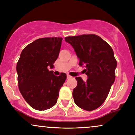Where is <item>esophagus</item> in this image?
Here are the masks:
<instances>
[{"instance_id": "obj_1", "label": "esophagus", "mask_w": 135, "mask_h": 135, "mask_svg": "<svg viewBox=\"0 0 135 135\" xmlns=\"http://www.w3.org/2000/svg\"><path fill=\"white\" fill-rule=\"evenodd\" d=\"M71 78V76L70 75H69V74H67V79H70Z\"/></svg>"}]
</instances>
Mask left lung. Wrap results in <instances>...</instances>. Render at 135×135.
Instances as JSON below:
<instances>
[{
    "mask_svg": "<svg viewBox=\"0 0 135 135\" xmlns=\"http://www.w3.org/2000/svg\"><path fill=\"white\" fill-rule=\"evenodd\" d=\"M65 41L73 47L79 64L85 67L86 81L76 77L73 91L74 102L87 111L99 107L108 95L115 81L117 61L110 45L96 35L68 36Z\"/></svg>",
    "mask_w": 135,
    "mask_h": 135,
    "instance_id": "left-lung-1",
    "label": "left lung"
}]
</instances>
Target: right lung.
<instances>
[{"label": "right lung", "mask_w": 135, "mask_h": 135, "mask_svg": "<svg viewBox=\"0 0 135 135\" xmlns=\"http://www.w3.org/2000/svg\"><path fill=\"white\" fill-rule=\"evenodd\" d=\"M62 38H43L35 40L22 50L17 63L19 89L26 102L38 110L55 105L66 74L57 76L47 67L53 68Z\"/></svg>", "instance_id": "obj_1"}]
</instances>
